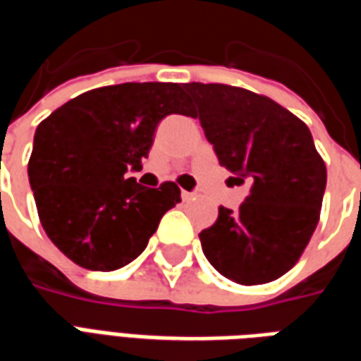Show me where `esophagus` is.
<instances>
[{
  "label": "esophagus",
  "mask_w": 361,
  "mask_h": 361,
  "mask_svg": "<svg viewBox=\"0 0 361 361\" xmlns=\"http://www.w3.org/2000/svg\"><path fill=\"white\" fill-rule=\"evenodd\" d=\"M181 199H183V201H193V199H195V193H189V191H181Z\"/></svg>",
  "instance_id": "obj_1"
}]
</instances>
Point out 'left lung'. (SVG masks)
I'll return each mask as SVG.
<instances>
[{"mask_svg":"<svg viewBox=\"0 0 361 361\" xmlns=\"http://www.w3.org/2000/svg\"><path fill=\"white\" fill-rule=\"evenodd\" d=\"M220 166L250 180L240 211L219 209L199 234L204 257L238 284L280 279L302 257L321 214L326 168L310 129L271 98L220 82L183 85Z\"/></svg>","mask_w":361,"mask_h":361,"instance_id":"obj_1","label":"left lung"}]
</instances>
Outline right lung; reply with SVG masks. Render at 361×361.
Wrapping results in <instances>:
<instances>
[{"label":"right lung","mask_w":361,"mask_h":361,"mask_svg":"<svg viewBox=\"0 0 361 361\" xmlns=\"http://www.w3.org/2000/svg\"><path fill=\"white\" fill-rule=\"evenodd\" d=\"M191 111L183 85L123 82L75 96L38 126L28 180L42 228L66 257L116 271L141 255L180 188L126 178L149 157L160 119Z\"/></svg>","instance_id":"obj_1"}]
</instances>
